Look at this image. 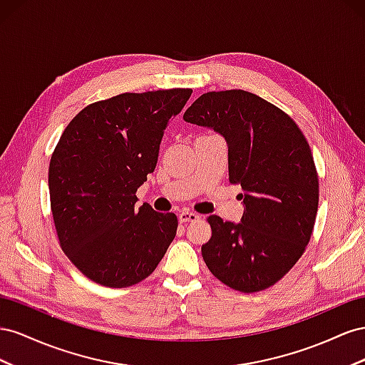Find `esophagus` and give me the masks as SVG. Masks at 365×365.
Here are the masks:
<instances>
[{"instance_id":"obj_1","label":"esophagus","mask_w":365,"mask_h":365,"mask_svg":"<svg viewBox=\"0 0 365 365\" xmlns=\"http://www.w3.org/2000/svg\"><path fill=\"white\" fill-rule=\"evenodd\" d=\"M199 214H195V212H191V211H182L180 214H179V220H180V223H186V222H195V220H199Z\"/></svg>"}]
</instances>
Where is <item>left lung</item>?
<instances>
[{
    "instance_id": "left-lung-1",
    "label": "left lung",
    "mask_w": 365,
    "mask_h": 365,
    "mask_svg": "<svg viewBox=\"0 0 365 365\" xmlns=\"http://www.w3.org/2000/svg\"><path fill=\"white\" fill-rule=\"evenodd\" d=\"M183 120L226 140L231 183H240V223L210 215L202 255L212 275L240 292L283 278L310 240L318 211V175L304 134L284 111L245 90L210 91Z\"/></svg>"
}]
</instances>
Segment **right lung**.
<instances>
[{
    "label": "right lung",
    "mask_w": 365,
    "mask_h": 365,
    "mask_svg": "<svg viewBox=\"0 0 365 365\" xmlns=\"http://www.w3.org/2000/svg\"><path fill=\"white\" fill-rule=\"evenodd\" d=\"M191 93H123L86 107L62 133L48 166L51 214L62 251L95 283H139L174 240L175 214L136 207V191Z\"/></svg>",
    "instance_id": "right-lung-1"
}]
</instances>
